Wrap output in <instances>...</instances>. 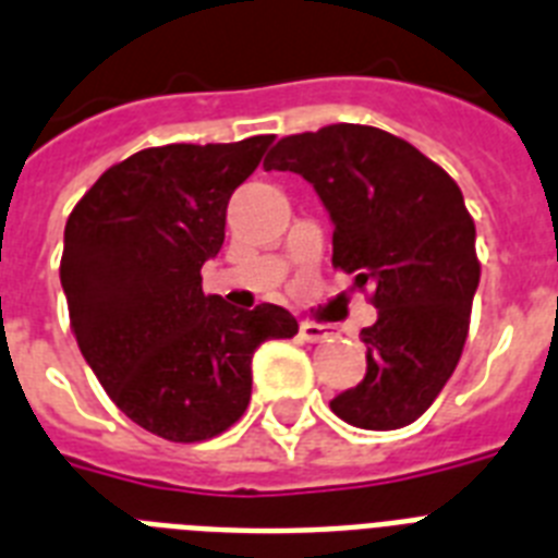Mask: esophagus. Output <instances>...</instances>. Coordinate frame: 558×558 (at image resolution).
Returning a JSON list of instances; mask_svg holds the SVG:
<instances>
[{"label": "esophagus", "instance_id": "esophagus-1", "mask_svg": "<svg viewBox=\"0 0 558 558\" xmlns=\"http://www.w3.org/2000/svg\"><path fill=\"white\" fill-rule=\"evenodd\" d=\"M332 329L329 326H320V324H312V320H303L301 324V338L306 343H320L326 338H332Z\"/></svg>", "mask_w": 558, "mask_h": 558}]
</instances>
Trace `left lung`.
<instances>
[{
  "label": "left lung",
  "mask_w": 558,
  "mask_h": 558,
  "mask_svg": "<svg viewBox=\"0 0 558 558\" xmlns=\"http://www.w3.org/2000/svg\"><path fill=\"white\" fill-rule=\"evenodd\" d=\"M264 169L312 183L332 217V266L375 289L378 320L361 329L364 381L329 407L352 427H407L468 341L482 264L461 189L407 140L352 122L283 137Z\"/></svg>",
  "instance_id": "left-lung-1"
}]
</instances>
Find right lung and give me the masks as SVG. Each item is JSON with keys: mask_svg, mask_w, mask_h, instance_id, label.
<instances>
[{"mask_svg": "<svg viewBox=\"0 0 558 558\" xmlns=\"http://www.w3.org/2000/svg\"><path fill=\"white\" fill-rule=\"evenodd\" d=\"M271 140L143 148L68 217L59 280L80 352L108 398L166 441L232 427L252 398L257 347L298 332L283 306L234 310L203 294L201 269L223 246L229 197Z\"/></svg>", "mask_w": 558, "mask_h": 558, "instance_id": "obj_1", "label": "right lung"}]
</instances>
